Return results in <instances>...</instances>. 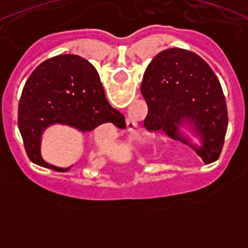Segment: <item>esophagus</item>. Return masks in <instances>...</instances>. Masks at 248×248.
Masks as SVG:
<instances>
[{
	"mask_svg": "<svg viewBox=\"0 0 248 248\" xmlns=\"http://www.w3.org/2000/svg\"><path fill=\"white\" fill-rule=\"evenodd\" d=\"M133 125H134V123H133ZM135 128H137V126H135ZM133 131H135V130H133Z\"/></svg>",
	"mask_w": 248,
	"mask_h": 248,
	"instance_id": "esophagus-1",
	"label": "esophagus"
}]
</instances>
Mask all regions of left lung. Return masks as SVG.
<instances>
[{
  "label": "left lung",
  "mask_w": 248,
  "mask_h": 248,
  "mask_svg": "<svg viewBox=\"0 0 248 248\" xmlns=\"http://www.w3.org/2000/svg\"><path fill=\"white\" fill-rule=\"evenodd\" d=\"M140 91L149 128H163L189 145L174 133V124L186 119L202 138L201 148L192 147L196 154L205 164L218 159L229 124L226 100L220 80L200 56L181 48L160 52L146 68Z\"/></svg>",
  "instance_id": "left-lung-1"
}]
</instances>
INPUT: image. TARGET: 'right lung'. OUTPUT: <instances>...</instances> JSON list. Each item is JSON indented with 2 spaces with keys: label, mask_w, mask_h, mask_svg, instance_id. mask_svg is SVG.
Listing matches in <instances>:
<instances>
[{
  "label": "right lung",
  "mask_w": 248,
  "mask_h": 248,
  "mask_svg": "<svg viewBox=\"0 0 248 248\" xmlns=\"http://www.w3.org/2000/svg\"><path fill=\"white\" fill-rule=\"evenodd\" d=\"M120 118L105 98L95 68L76 54L41 63L26 82L18 104V129L28 157L56 171L69 169L49 165L41 156V135L47 126L58 123L91 131L104 123L115 124Z\"/></svg>",
  "instance_id": "add662e5"
}]
</instances>
